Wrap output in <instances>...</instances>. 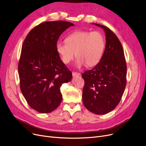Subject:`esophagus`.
<instances>
[{
  "label": "esophagus",
  "instance_id": "34e87169",
  "mask_svg": "<svg viewBox=\"0 0 146 146\" xmlns=\"http://www.w3.org/2000/svg\"><path fill=\"white\" fill-rule=\"evenodd\" d=\"M72 74H73V77H76V76H79L80 75V74L79 73H78V72H73Z\"/></svg>",
  "mask_w": 146,
  "mask_h": 146
}]
</instances>
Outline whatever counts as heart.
Segmentation results:
<instances>
[{"label":"heart","mask_w":146,"mask_h":146,"mask_svg":"<svg viewBox=\"0 0 146 146\" xmlns=\"http://www.w3.org/2000/svg\"><path fill=\"white\" fill-rule=\"evenodd\" d=\"M66 42L57 41L56 48L63 62L68 64L77 57L76 65L88 67L97 65L101 61L105 46L103 35L98 31H76L68 35Z\"/></svg>","instance_id":"obj_1"}]
</instances>
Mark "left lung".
Listing matches in <instances>:
<instances>
[{
	"label": "left lung",
	"instance_id": "1",
	"mask_svg": "<svg viewBox=\"0 0 146 146\" xmlns=\"http://www.w3.org/2000/svg\"><path fill=\"white\" fill-rule=\"evenodd\" d=\"M103 28L106 45L102 57L92 69L84 72L83 105L89 111L97 115L108 113L116 108L124 94L127 82V65L122 45L112 31Z\"/></svg>",
	"mask_w": 146,
	"mask_h": 146
}]
</instances>
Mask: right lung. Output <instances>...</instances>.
Wrapping results in <instances>:
<instances>
[{"label": "right lung", "mask_w": 146, "mask_h": 146, "mask_svg": "<svg viewBox=\"0 0 146 146\" xmlns=\"http://www.w3.org/2000/svg\"><path fill=\"white\" fill-rule=\"evenodd\" d=\"M72 26L63 21L41 23L30 31L23 43L18 64L21 90L38 112L55 110L62 101L61 86L72 79L56 48L59 36Z\"/></svg>", "instance_id": "obj_1"}]
</instances>
